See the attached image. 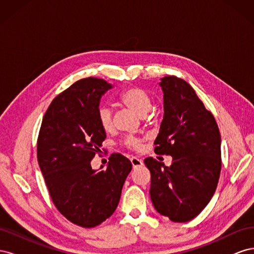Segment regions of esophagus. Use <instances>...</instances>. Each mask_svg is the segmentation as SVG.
Returning <instances> with one entry per match:
<instances>
[{"label":"esophagus","mask_w":254,"mask_h":254,"mask_svg":"<svg viewBox=\"0 0 254 254\" xmlns=\"http://www.w3.org/2000/svg\"><path fill=\"white\" fill-rule=\"evenodd\" d=\"M130 161H131V164H132V167L135 168V167H139V166H142L143 165V161L141 159H137L135 157L130 159Z\"/></svg>","instance_id":"34e87169"}]
</instances>
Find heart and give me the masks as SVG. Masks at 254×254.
<instances>
[{
    "label": "heart",
    "mask_w": 254,
    "mask_h": 254,
    "mask_svg": "<svg viewBox=\"0 0 254 254\" xmlns=\"http://www.w3.org/2000/svg\"><path fill=\"white\" fill-rule=\"evenodd\" d=\"M120 102L125 105L127 108L132 110L140 117H145L151 109L152 101L150 96L143 89L137 87L127 88L121 92ZM97 118L101 127L105 131H110L113 129V112L109 106L102 105L97 110ZM124 144L126 147L132 150H140L142 148L141 140L133 136H128L125 139Z\"/></svg>",
    "instance_id": "b5f03b06"
}]
</instances>
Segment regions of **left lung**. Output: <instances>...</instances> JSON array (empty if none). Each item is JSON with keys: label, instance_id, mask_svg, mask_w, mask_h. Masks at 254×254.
<instances>
[{"label": "left lung", "instance_id": "obj_1", "mask_svg": "<svg viewBox=\"0 0 254 254\" xmlns=\"http://www.w3.org/2000/svg\"><path fill=\"white\" fill-rule=\"evenodd\" d=\"M164 115L155 141L157 155L173 157L165 166L151 157L149 194L155 209L175 222L195 218L213 197L221 170L220 133L213 114L190 84L176 76L159 83Z\"/></svg>", "mask_w": 254, "mask_h": 254}]
</instances>
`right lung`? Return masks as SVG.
Here are the masks:
<instances>
[{"instance_id": "right-lung-1", "label": "right lung", "mask_w": 254, "mask_h": 254, "mask_svg": "<svg viewBox=\"0 0 254 254\" xmlns=\"http://www.w3.org/2000/svg\"><path fill=\"white\" fill-rule=\"evenodd\" d=\"M111 88L94 77L76 81L53 99L38 136V163L52 200L67 220L83 228L111 216L132 168L121 153L110 156L105 170L91 167L106 139L97 118L99 102Z\"/></svg>"}]
</instances>
